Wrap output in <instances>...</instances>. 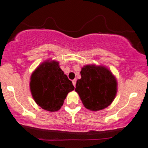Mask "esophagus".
I'll use <instances>...</instances> for the list:
<instances>
[{
  "label": "esophagus",
  "mask_w": 148,
  "mask_h": 148,
  "mask_svg": "<svg viewBox=\"0 0 148 148\" xmlns=\"http://www.w3.org/2000/svg\"><path fill=\"white\" fill-rule=\"evenodd\" d=\"M72 83H73V85H74V86H76V83H77V79H74V80H73Z\"/></svg>",
  "instance_id": "obj_1"
}]
</instances>
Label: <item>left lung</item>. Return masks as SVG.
I'll use <instances>...</instances> for the list:
<instances>
[{
  "instance_id": "1",
  "label": "left lung",
  "mask_w": 148,
  "mask_h": 148,
  "mask_svg": "<svg viewBox=\"0 0 148 148\" xmlns=\"http://www.w3.org/2000/svg\"><path fill=\"white\" fill-rule=\"evenodd\" d=\"M80 74L75 91L84 106L95 112L110 106L117 92V82L112 71L104 66L88 64L82 68Z\"/></svg>"
}]
</instances>
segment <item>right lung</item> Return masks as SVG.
Here are the masks:
<instances>
[{"label": "right lung", "instance_id": "add662e5", "mask_svg": "<svg viewBox=\"0 0 148 148\" xmlns=\"http://www.w3.org/2000/svg\"><path fill=\"white\" fill-rule=\"evenodd\" d=\"M30 89L36 103L46 111L53 112L60 110L67 95L74 90V86L61 69L59 62L48 59L31 74Z\"/></svg>", "mask_w": 148, "mask_h": 148}]
</instances>
